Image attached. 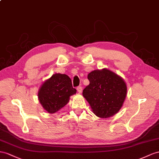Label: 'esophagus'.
I'll list each match as a JSON object with an SVG mask.
<instances>
[{
  "mask_svg": "<svg viewBox=\"0 0 159 159\" xmlns=\"http://www.w3.org/2000/svg\"><path fill=\"white\" fill-rule=\"evenodd\" d=\"M76 90H77V91H78L79 93H82V91H83V87H81V86L77 87H76Z\"/></svg>",
  "mask_w": 159,
  "mask_h": 159,
  "instance_id": "1",
  "label": "esophagus"
}]
</instances>
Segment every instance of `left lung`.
<instances>
[{
	"mask_svg": "<svg viewBox=\"0 0 159 159\" xmlns=\"http://www.w3.org/2000/svg\"><path fill=\"white\" fill-rule=\"evenodd\" d=\"M87 78L90 83L84 88L83 95L93 112L101 118H107L118 112L127 94L124 79L106 68L91 72Z\"/></svg>",
	"mask_w": 159,
	"mask_h": 159,
	"instance_id": "8db88e82",
	"label": "left lung"
}]
</instances>
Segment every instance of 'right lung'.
Listing matches in <instances>:
<instances>
[{"label":"right lung","mask_w":159,"mask_h":159,"mask_svg":"<svg viewBox=\"0 0 159 159\" xmlns=\"http://www.w3.org/2000/svg\"><path fill=\"white\" fill-rule=\"evenodd\" d=\"M76 90L66 75L54 74L42 84L38 91L39 103L45 110L54 113L64 107Z\"/></svg>","instance_id":"obj_1"}]
</instances>
